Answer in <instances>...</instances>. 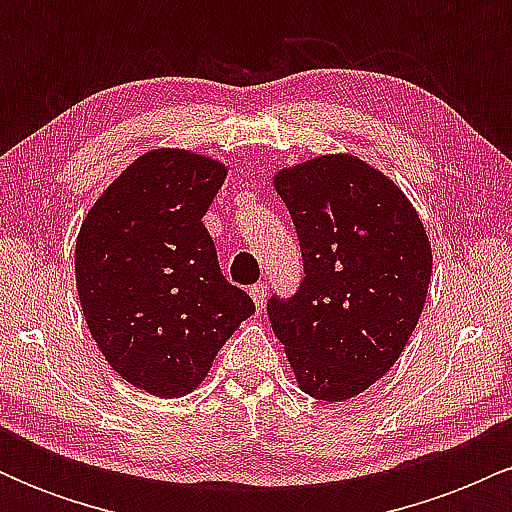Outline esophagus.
I'll return each instance as SVG.
<instances>
[{
	"label": "esophagus",
	"instance_id": "esophagus-1",
	"mask_svg": "<svg viewBox=\"0 0 512 512\" xmlns=\"http://www.w3.org/2000/svg\"><path fill=\"white\" fill-rule=\"evenodd\" d=\"M250 296H252V301H255L257 310H260L262 305H264V301H267V284H255V286H250Z\"/></svg>",
	"mask_w": 512,
	"mask_h": 512
}]
</instances>
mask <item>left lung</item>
Instances as JSON below:
<instances>
[{"label":"left lung","instance_id":"left-lung-1","mask_svg":"<svg viewBox=\"0 0 512 512\" xmlns=\"http://www.w3.org/2000/svg\"><path fill=\"white\" fill-rule=\"evenodd\" d=\"M303 255L301 289L267 315L305 395L342 402L368 390L407 346L433 255L416 209L361 158L317 156L274 175Z\"/></svg>","mask_w":512,"mask_h":512}]
</instances>
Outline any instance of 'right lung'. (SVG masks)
<instances>
[{
  "instance_id": "1",
  "label": "right lung",
  "mask_w": 512,
  "mask_h": 512,
  "mask_svg": "<svg viewBox=\"0 0 512 512\" xmlns=\"http://www.w3.org/2000/svg\"><path fill=\"white\" fill-rule=\"evenodd\" d=\"M226 166L185 149L139 156L93 204L76 238L86 325L115 373L156 397L207 378L226 339L255 313L221 274L202 216Z\"/></svg>"
}]
</instances>
